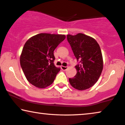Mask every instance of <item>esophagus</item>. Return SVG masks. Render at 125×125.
<instances>
[{"label": "esophagus", "instance_id": "esophagus-1", "mask_svg": "<svg viewBox=\"0 0 125 125\" xmlns=\"http://www.w3.org/2000/svg\"><path fill=\"white\" fill-rule=\"evenodd\" d=\"M61 69L63 71H66V70H67L68 69V67H67V66H61Z\"/></svg>", "mask_w": 125, "mask_h": 125}]
</instances>
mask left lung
<instances>
[{"label":"left lung","mask_w":125,"mask_h":125,"mask_svg":"<svg viewBox=\"0 0 125 125\" xmlns=\"http://www.w3.org/2000/svg\"><path fill=\"white\" fill-rule=\"evenodd\" d=\"M67 39L78 62L75 66L77 73L74 78H69L70 83L78 90L89 89L98 81L104 67L99 44L94 38L82 33L69 34Z\"/></svg>","instance_id":"left-lung-1"}]
</instances>
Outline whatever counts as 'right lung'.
<instances>
[{
	"label": "right lung",
	"mask_w": 125,
	"mask_h": 125,
	"mask_svg": "<svg viewBox=\"0 0 125 125\" xmlns=\"http://www.w3.org/2000/svg\"><path fill=\"white\" fill-rule=\"evenodd\" d=\"M66 36L41 33L30 38L24 44L20 63L27 81L43 89L51 84L61 69L54 65V51Z\"/></svg>",
	"instance_id": "right-lung-1"
}]
</instances>
